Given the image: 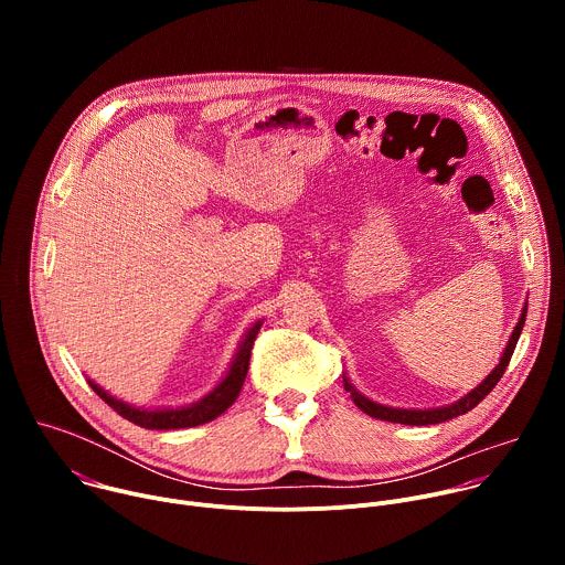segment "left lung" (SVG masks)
Masks as SVG:
<instances>
[{
	"label": "left lung",
	"mask_w": 565,
	"mask_h": 565,
	"mask_svg": "<svg viewBox=\"0 0 565 565\" xmlns=\"http://www.w3.org/2000/svg\"><path fill=\"white\" fill-rule=\"evenodd\" d=\"M525 315H527V303L523 306V312H521V317H519V324L514 327V333H512V338H510V342H508V347H505V351H503L501 362L497 364V369H494L486 380H482L476 388H471L465 397L456 399L454 405L438 407V409H393V407L377 405V402L364 397V395L349 382L347 375H344V386H347V391L351 393L355 405H358L364 414H369L371 418H377V420H388V423H399V425H412V427L416 425V427H423V425H438V423L458 418V416L471 412L480 399H486V395L492 393V388L497 386V382H499L501 375L505 373V369H508V364H510V360H512V353H514V349H516L519 335H521V331H523Z\"/></svg>",
	"instance_id": "1"
}]
</instances>
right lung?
I'll use <instances>...</instances> for the list:
<instances>
[{
  "label": "right lung",
  "instance_id": "1",
  "mask_svg": "<svg viewBox=\"0 0 565 565\" xmlns=\"http://www.w3.org/2000/svg\"><path fill=\"white\" fill-rule=\"evenodd\" d=\"M262 329V321H255V327L246 333L244 342L238 344V351L225 373V377L199 402H192L188 407H177V409H140L131 407L127 402L109 395L103 386H98L94 380H89L92 388L107 402V405L129 423L142 427V429H185V427H196L205 425L214 418H218L223 412L238 397L241 386H244L248 366H250V353L253 344L257 340V333Z\"/></svg>",
  "mask_w": 565,
  "mask_h": 565
}]
</instances>
